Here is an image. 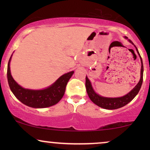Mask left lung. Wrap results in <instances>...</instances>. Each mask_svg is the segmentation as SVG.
Instances as JSON below:
<instances>
[{
	"label": "left lung",
	"mask_w": 150,
	"mask_h": 150,
	"mask_svg": "<svg viewBox=\"0 0 150 150\" xmlns=\"http://www.w3.org/2000/svg\"><path fill=\"white\" fill-rule=\"evenodd\" d=\"M125 38L128 39L127 37H125ZM131 44L134 45L135 48H136V50L137 53L139 54V56L141 59V78L140 81L138 83V84L129 92L128 93H127L126 95L120 98H105L102 97V96L98 95V93H96L93 89L91 86V82L88 78L86 76V82H85V86H86V89H87V92L88 96L90 98V100L93 102L94 104H96V105H98L100 107L105 108V109H109V110H113L117 109V108H120L121 107H123L125 105H126L127 104H128L129 102L132 101L134 99L135 96L137 95V93H139V90H140L141 85L143 83V61L141 59V57L140 54H139L138 49L136 47V46L133 44L132 41L130 40H128Z\"/></svg>",
	"instance_id": "1"
}]
</instances>
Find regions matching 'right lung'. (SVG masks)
Segmentation results:
<instances>
[{
    "instance_id": "right-lung-1",
    "label": "right lung",
    "mask_w": 150,
    "mask_h": 150,
    "mask_svg": "<svg viewBox=\"0 0 150 150\" xmlns=\"http://www.w3.org/2000/svg\"><path fill=\"white\" fill-rule=\"evenodd\" d=\"M10 57L7 65V80L10 89L22 103L32 108H46L58 103L64 95L67 82L74 71H71L59 77L55 83L44 89H24L18 85L12 77L10 71Z\"/></svg>"
}]
</instances>
